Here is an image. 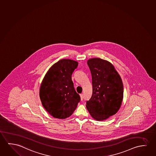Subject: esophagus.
I'll return each instance as SVG.
<instances>
[{"mask_svg": "<svg viewBox=\"0 0 156 156\" xmlns=\"http://www.w3.org/2000/svg\"><path fill=\"white\" fill-rule=\"evenodd\" d=\"M80 99L82 101L83 100V94H80Z\"/></svg>", "mask_w": 156, "mask_h": 156, "instance_id": "1", "label": "esophagus"}]
</instances>
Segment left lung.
I'll list each match as a JSON object with an SVG mask.
<instances>
[{"label": "left lung", "instance_id": "left-lung-1", "mask_svg": "<svg viewBox=\"0 0 156 156\" xmlns=\"http://www.w3.org/2000/svg\"><path fill=\"white\" fill-rule=\"evenodd\" d=\"M92 78V95L86 108L97 121H103L118 112L123 98L122 79L113 64L99 58L89 59Z\"/></svg>", "mask_w": 156, "mask_h": 156}]
</instances>
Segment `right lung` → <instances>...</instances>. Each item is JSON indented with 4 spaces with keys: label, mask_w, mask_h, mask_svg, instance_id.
Returning a JSON list of instances; mask_svg holds the SVG:
<instances>
[{
    "label": "right lung",
    "mask_w": 156,
    "mask_h": 156,
    "mask_svg": "<svg viewBox=\"0 0 156 156\" xmlns=\"http://www.w3.org/2000/svg\"><path fill=\"white\" fill-rule=\"evenodd\" d=\"M78 65L77 61L62 59L52 65L43 78L40 98L43 107L54 118H69L80 100L71 79Z\"/></svg>",
    "instance_id": "right-lung-1"
}]
</instances>
